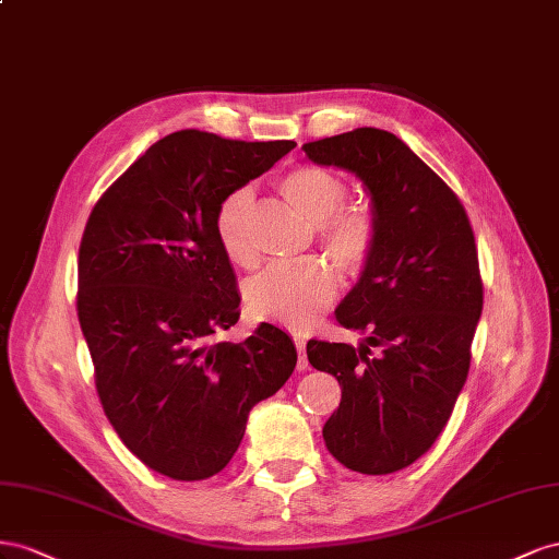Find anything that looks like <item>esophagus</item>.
Wrapping results in <instances>:
<instances>
[{"mask_svg": "<svg viewBox=\"0 0 559 559\" xmlns=\"http://www.w3.org/2000/svg\"><path fill=\"white\" fill-rule=\"evenodd\" d=\"M295 346H297V354H299L297 368H299V370H307V368H309V360H307V340H305V337H295Z\"/></svg>", "mask_w": 559, "mask_h": 559, "instance_id": "esophagus-1", "label": "esophagus"}]
</instances>
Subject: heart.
I'll return each instance as SVG.
<instances>
[{
    "label": "heart",
    "mask_w": 559,
    "mask_h": 559,
    "mask_svg": "<svg viewBox=\"0 0 559 559\" xmlns=\"http://www.w3.org/2000/svg\"><path fill=\"white\" fill-rule=\"evenodd\" d=\"M278 189L283 199L313 225L321 226V241L330 258L348 274H356L368 262L377 238V222L365 205H348L346 182L321 166H299L285 173ZM254 197L248 187L234 189L222 199L215 215L217 241L227 258L238 266H252L258 260L250 236ZM337 295V276L325 260L309 258L297 264L266 269L248 285V307L264 321L293 330H305L318 321Z\"/></svg>",
    "instance_id": "b5f03b06"
}]
</instances>
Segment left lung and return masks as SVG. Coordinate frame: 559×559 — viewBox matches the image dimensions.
<instances>
[{
	"instance_id": "left-lung-1",
	"label": "left lung",
	"mask_w": 559,
	"mask_h": 559,
	"mask_svg": "<svg viewBox=\"0 0 559 559\" xmlns=\"http://www.w3.org/2000/svg\"><path fill=\"white\" fill-rule=\"evenodd\" d=\"M301 150L354 173L377 222L372 254L334 311L362 344H307L313 368L342 386L325 448L356 473H395L430 450L466 384L483 313L475 236L454 191L389 131L356 129Z\"/></svg>"
}]
</instances>
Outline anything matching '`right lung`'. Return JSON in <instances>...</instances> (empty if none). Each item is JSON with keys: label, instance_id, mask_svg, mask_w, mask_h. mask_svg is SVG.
Wrapping results in <instances>:
<instances>
[{"label": "right lung", "instance_id": "obj_1", "mask_svg": "<svg viewBox=\"0 0 559 559\" xmlns=\"http://www.w3.org/2000/svg\"><path fill=\"white\" fill-rule=\"evenodd\" d=\"M297 142L178 131L111 185L79 246L76 311L95 389L121 442L173 480H205L243 440L250 409L290 379L297 348L262 323L241 344V295L215 231L222 199Z\"/></svg>", "mask_w": 559, "mask_h": 559}]
</instances>
